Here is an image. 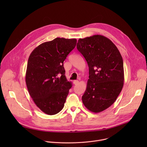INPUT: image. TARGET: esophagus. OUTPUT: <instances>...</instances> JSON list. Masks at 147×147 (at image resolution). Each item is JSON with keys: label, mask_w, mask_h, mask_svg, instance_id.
Masks as SVG:
<instances>
[{"label": "esophagus", "mask_w": 147, "mask_h": 147, "mask_svg": "<svg viewBox=\"0 0 147 147\" xmlns=\"http://www.w3.org/2000/svg\"><path fill=\"white\" fill-rule=\"evenodd\" d=\"M73 82H74V84H75V85H77V84H78L79 81H78V80H74Z\"/></svg>", "instance_id": "obj_1"}]
</instances>
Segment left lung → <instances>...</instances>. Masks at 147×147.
<instances>
[{"mask_svg": "<svg viewBox=\"0 0 147 147\" xmlns=\"http://www.w3.org/2000/svg\"><path fill=\"white\" fill-rule=\"evenodd\" d=\"M77 48L89 67V79L82 96V103L90 111L100 112L112 105L123 88L121 55L112 42L101 35L79 39Z\"/></svg>", "mask_w": 147, "mask_h": 147, "instance_id": "obj_1", "label": "left lung"}]
</instances>
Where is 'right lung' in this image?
<instances>
[{"label": "right lung", "mask_w": 147, "mask_h": 147, "mask_svg": "<svg viewBox=\"0 0 147 147\" xmlns=\"http://www.w3.org/2000/svg\"><path fill=\"white\" fill-rule=\"evenodd\" d=\"M76 44V39L56 38L36 47L29 56L27 89L36 107L47 115L64 107L72 83L66 79L63 62Z\"/></svg>", "instance_id": "add662e5"}]
</instances>
